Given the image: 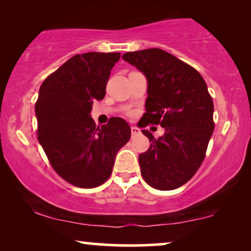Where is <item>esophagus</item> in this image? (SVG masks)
<instances>
[{
    "mask_svg": "<svg viewBox=\"0 0 251 251\" xmlns=\"http://www.w3.org/2000/svg\"><path fill=\"white\" fill-rule=\"evenodd\" d=\"M140 132V130L137 128V126H131V135L132 136H136L138 135V133Z\"/></svg>",
    "mask_w": 251,
    "mask_h": 251,
    "instance_id": "esophagus-1",
    "label": "esophagus"
}]
</instances>
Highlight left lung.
<instances>
[{"mask_svg":"<svg viewBox=\"0 0 251 251\" xmlns=\"http://www.w3.org/2000/svg\"><path fill=\"white\" fill-rule=\"evenodd\" d=\"M122 58L147 80L140 126L153 123L164 128L157 139L142 130L152 142L138 157L144 180L160 191L180 187L200 168L215 128L207 84L197 70L157 48L126 52Z\"/></svg>","mask_w":251,"mask_h":251,"instance_id":"8db88e82","label":"left lung"}]
</instances>
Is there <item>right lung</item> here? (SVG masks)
<instances>
[{
	"mask_svg": "<svg viewBox=\"0 0 251 251\" xmlns=\"http://www.w3.org/2000/svg\"><path fill=\"white\" fill-rule=\"evenodd\" d=\"M120 52L75 54L43 81L35 104L37 139L51 166L74 186L97 187L111 176L131 129L121 118L96 126L92 104L105 97Z\"/></svg>",
	"mask_w": 251,
	"mask_h": 251,
	"instance_id": "obj_1",
	"label": "right lung"
}]
</instances>
